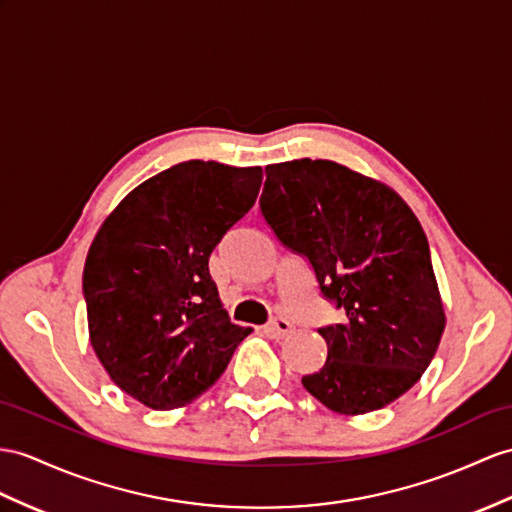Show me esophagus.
<instances>
[{"instance_id":"obj_1","label":"esophagus","mask_w":512,"mask_h":512,"mask_svg":"<svg viewBox=\"0 0 512 512\" xmlns=\"http://www.w3.org/2000/svg\"><path fill=\"white\" fill-rule=\"evenodd\" d=\"M265 330H267V334L276 336V339H282V336H286L293 330V323L289 319H284V317H276V319H271L267 323Z\"/></svg>"}]
</instances>
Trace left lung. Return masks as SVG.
Masks as SVG:
<instances>
[{
  "label": "left lung",
  "instance_id": "obj_1",
  "mask_svg": "<svg viewBox=\"0 0 512 512\" xmlns=\"http://www.w3.org/2000/svg\"><path fill=\"white\" fill-rule=\"evenodd\" d=\"M260 213L345 310L319 328L326 365L304 389L341 415L395 402L428 369L445 328L428 239L404 199L332 160L265 167Z\"/></svg>",
  "mask_w": 512,
  "mask_h": 512
}]
</instances>
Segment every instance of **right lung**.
<instances>
[{
    "mask_svg": "<svg viewBox=\"0 0 512 512\" xmlns=\"http://www.w3.org/2000/svg\"><path fill=\"white\" fill-rule=\"evenodd\" d=\"M260 182V167L180 162L136 186L99 228L82 276L91 345L141 404L193 402L249 334L223 310L208 258Z\"/></svg>",
    "mask_w": 512,
    "mask_h": 512,
    "instance_id": "obj_1",
    "label": "right lung"
}]
</instances>
